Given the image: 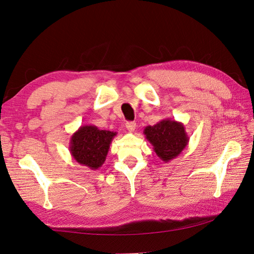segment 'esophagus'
Listing matches in <instances>:
<instances>
[{
    "mask_svg": "<svg viewBox=\"0 0 254 254\" xmlns=\"http://www.w3.org/2000/svg\"><path fill=\"white\" fill-rule=\"evenodd\" d=\"M135 127H136V124H135L134 122H127V123H126V128H127L128 131H130V132L134 131Z\"/></svg>",
    "mask_w": 254,
    "mask_h": 254,
    "instance_id": "esophagus-1",
    "label": "esophagus"
}]
</instances>
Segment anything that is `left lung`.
<instances>
[{"instance_id":"obj_1","label":"left lung","mask_w":254,"mask_h":254,"mask_svg":"<svg viewBox=\"0 0 254 254\" xmlns=\"http://www.w3.org/2000/svg\"><path fill=\"white\" fill-rule=\"evenodd\" d=\"M144 134L157 156L164 162L178 157L190 141L182 123L171 119L160 121L153 126H146Z\"/></svg>"}]
</instances>
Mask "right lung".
<instances>
[{"instance_id":"obj_1","label":"right lung","mask_w":254,"mask_h":254,"mask_svg":"<svg viewBox=\"0 0 254 254\" xmlns=\"http://www.w3.org/2000/svg\"><path fill=\"white\" fill-rule=\"evenodd\" d=\"M117 132L101 130L93 125H83L75 131L70 140V152L80 165L96 171L106 161L110 144Z\"/></svg>"}]
</instances>
